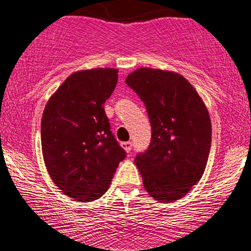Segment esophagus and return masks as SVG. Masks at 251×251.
<instances>
[{
  "label": "esophagus",
  "instance_id": "1",
  "mask_svg": "<svg viewBox=\"0 0 251 251\" xmlns=\"http://www.w3.org/2000/svg\"><path fill=\"white\" fill-rule=\"evenodd\" d=\"M122 146H123V148L125 149L126 152H131V150H132V142H129V141L123 142Z\"/></svg>",
  "mask_w": 251,
  "mask_h": 251
}]
</instances>
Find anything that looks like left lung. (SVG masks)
<instances>
[{"mask_svg": "<svg viewBox=\"0 0 251 251\" xmlns=\"http://www.w3.org/2000/svg\"><path fill=\"white\" fill-rule=\"evenodd\" d=\"M126 85L145 103L151 141L135 165L143 186L156 201L183 198L204 173L211 147L208 109L188 80L179 73L140 68Z\"/></svg>", "mask_w": 251, "mask_h": 251, "instance_id": "8db88e82", "label": "left lung"}]
</instances>
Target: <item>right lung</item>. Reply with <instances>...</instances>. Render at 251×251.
I'll return each mask as SVG.
<instances>
[{
    "label": "right lung",
    "instance_id": "obj_1",
    "mask_svg": "<svg viewBox=\"0 0 251 251\" xmlns=\"http://www.w3.org/2000/svg\"><path fill=\"white\" fill-rule=\"evenodd\" d=\"M117 81V69L72 73L43 111L41 146L46 168L55 185L76 201L101 198L126 157L110 131L104 111Z\"/></svg>",
    "mask_w": 251,
    "mask_h": 251
}]
</instances>
